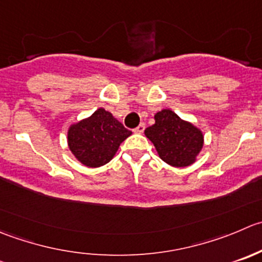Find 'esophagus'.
I'll return each mask as SVG.
<instances>
[{
    "label": "esophagus",
    "mask_w": 262,
    "mask_h": 262,
    "mask_svg": "<svg viewBox=\"0 0 262 262\" xmlns=\"http://www.w3.org/2000/svg\"><path fill=\"white\" fill-rule=\"evenodd\" d=\"M144 129H146V124L141 123L138 126H137L136 129H134V133H139V134H141V133H143Z\"/></svg>",
    "instance_id": "1"
}]
</instances>
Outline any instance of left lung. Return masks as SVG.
Instances as JSON below:
<instances>
[{
	"mask_svg": "<svg viewBox=\"0 0 262 262\" xmlns=\"http://www.w3.org/2000/svg\"><path fill=\"white\" fill-rule=\"evenodd\" d=\"M160 159L175 167L189 166L204 147V134L174 111L165 108L155 115V124L144 130Z\"/></svg>",
	"mask_w": 262,
	"mask_h": 262,
	"instance_id": "1",
	"label": "left lung"
}]
</instances>
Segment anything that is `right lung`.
<instances>
[{
  "instance_id": "obj_1",
  "label": "right lung",
  "mask_w": 262,
  "mask_h": 262,
  "mask_svg": "<svg viewBox=\"0 0 262 262\" xmlns=\"http://www.w3.org/2000/svg\"><path fill=\"white\" fill-rule=\"evenodd\" d=\"M132 134L105 108H98L90 118L70 125L68 144L78 161L88 167L107 164L124 139Z\"/></svg>"
}]
</instances>
